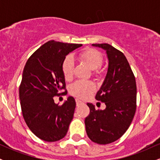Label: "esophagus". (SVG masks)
Masks as SVG:
<instances>
[{"instance_id":"obj_1","label":"esophagus","mask_w":160,"mask_h":160,"mask_svg":"<svg viewBox=\"0 0 160 160\" xmlns=\"http://www.w3.org/2000/svg\"><path fill=\"white\" fill-rule=\"evenodd\" d=\"M75 101H76V104H77V105H78V106L80 105V104H82V101H80L79 98H76V100H75Z\"/></svg>"}]
</instances>
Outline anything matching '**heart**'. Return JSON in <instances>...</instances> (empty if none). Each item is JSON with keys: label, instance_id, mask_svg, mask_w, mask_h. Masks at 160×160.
Segmentation results:
<instances>
[{"label": "heart", "instance_id": "heart-1", "mask_svg": "<svg viewBox=\"0 0 160 160\" xmlns=\"http://www.w3.org/2000/svg\"><path fill=\"white\" fill-rule=\"evenodd\" d=\"M80 61L93 70L92 74L95 77L101 75L100 67L103 62V56L97 49L87 48L79 54ZM62 70L64 78L66 80H71L74 75V60L71 56H67L62 65ZM95 89V86L92 81H77L70 87V92L74 96L80 98H86Z\"/></svg>", "mask_w": 160, "mask_h": 160}]
</instances>
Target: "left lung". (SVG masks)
Listing matches in <instances>:
<instances>
[{
    "instance_id": "8db88e82",
    "label": "left lung",
    "mask_w": 160,
    "mask_h": 160,
    "mask_svg": "<svg viewBox=\"0 0 160 160\" xmlns=\"http://www.w3.org/2000/svg\"><path fill=\"white\" fill-rule=\"evenodd\" d=\"M92 46L106 50L109 60L106 78L95 95L106 108L95 110L92 104H87L90 113L85 119L86 131L93 142L107 144L122 137L132 123L137 106L136 82L121 51L108 43Z\"/></svg>"
}]
</instances>
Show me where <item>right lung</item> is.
Segmentation results:
<instances>
[{
	"label": "right lung",
	"instance_id": "add662e5",
	"mask_svg": "<svg viewBox=\"0 0 160 160\" xmlns=\"http://www.w3.org/2000/svg\"><path fill=\"white\" fill-rule=\"evenodd\" d=\"M82 44L50 40L29 57L19 86L22 113L37 137L53 142L65 136L74 117L76 102L70 96L62 105L53 97L66 95L62 65L65 56Z\"/></svg>",
	"mask_w": 160,
	"mask_h": 160
}]
</instances>
